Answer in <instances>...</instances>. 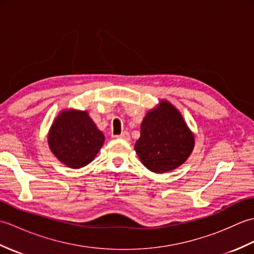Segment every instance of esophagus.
<instances>
[{
	"label": "esophagus",
	"mask_w": 254,
	"mask_h": 254,
	"mask_svg": "<svg viewBox=\"0 0 254 254\" xmlns=\"http://www.w3.org/2000/svg\"><path fill=\"white\" fill-rule=\"evenodd\" d=\"M116 137L120 138V139H124V141H130V138H131L128 132H123L122 134H120V135H117Z\"/></svg>",
	"instance_id": "obj_1"
}]
</instances>
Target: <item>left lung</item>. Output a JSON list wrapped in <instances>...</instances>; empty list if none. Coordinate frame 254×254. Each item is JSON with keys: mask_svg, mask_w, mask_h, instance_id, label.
<instances>
[{"mask_svg": "<svg viewBox=\"0 0 254 254\" xmlns=\"http://www.w3.org/2000/svg\"><path fill=\"white\" fill-rule=\"evenodd\" d=\"M194 144L195 137L181 112L168 100L161 99L145 115L134 149L148 170L164 174L185 164Z\"/></svg>", "mask_w": 254, "mask_h": 254, "instance_id": "left-lung-1", "label": "left lung"}]
</instances>
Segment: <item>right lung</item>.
I'll use <instances>...</instances> for the list:
<instances>
[{
    "label": "right lung",
    "instance_id": "1",
    "mask_svg": "<svg viewBox=\"0 0 254 254\" xmlns=\"http://www.w3.org/2000/svg\"><path fill=\"white\" fill-rule=\"evenodd\" d=\"M105 142L86 110L63 109L53 120L48 133L51 153L68 168L78 169L95 159Z\"/></svg>",
    "mask_w": 254,
    "mask_h": 254
}]
</instances>
